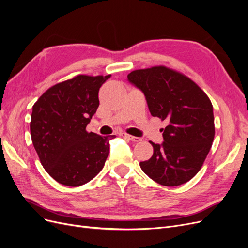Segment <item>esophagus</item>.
I'll return each mask as SVG.
<instances>
[{
  "label": "esophagus",
  "mask_w": 248,
  "mask_h": 248,
  "mask_svg": "<svg viewBox=\"0 0 248 248\" xmlns=\"http://www.w3.org/2000/svg\"><path fill=\"white\" fill-rule=\"evenodd\" d=\"M120 137H122V138L127 139V140H131V141H136V142H138V141H140V140H141V139H140V138L132 137V136H129V134H126V133H124V132H121V133H120Z\"/></svg>",
  "instance_id": "obj_1"
}]
</instances>
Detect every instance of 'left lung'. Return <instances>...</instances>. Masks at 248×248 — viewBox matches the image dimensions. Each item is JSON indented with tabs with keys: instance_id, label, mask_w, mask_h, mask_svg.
Listing matches in <instances>:
<instances>
[{
	"instance_id": "8db88e82",
	"label": "left lung",
	"mask_w": 248,
	"mask_h": 248,
	"mask_svg": "<svg viewBox=\"0 0 248 248\" xmlns=\"http://www.w3.org/2000/svg\"><path fill=\"white\" fill-rule=\"evenodd\" d=\"M127 79L144 93L153 117L168 120L162 144H154L142 171L163 186H178L198 174L214 140L212 103L205 92L183 74L155 66L130 72Z\"/></svg>"
}]
</instances>
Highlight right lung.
<instances>
[{"instance_id": "right-lung-1", "label": "right lung", "mask_w": 248, "mask_h": 248, "mask_svg": "<svg viewBox=\"0 0 248 248\" xmlns=\"http://www.w3.org/2000/svg\"><path fill=\"white\" fill-rule=\"evenodd\" d=\"M110 76H78L49 88L33 106L30 130L48 175L66 186L86 184L102 170L109 140L87 132L99 107L98 92Z\"/></svg>"}]
</instances>
